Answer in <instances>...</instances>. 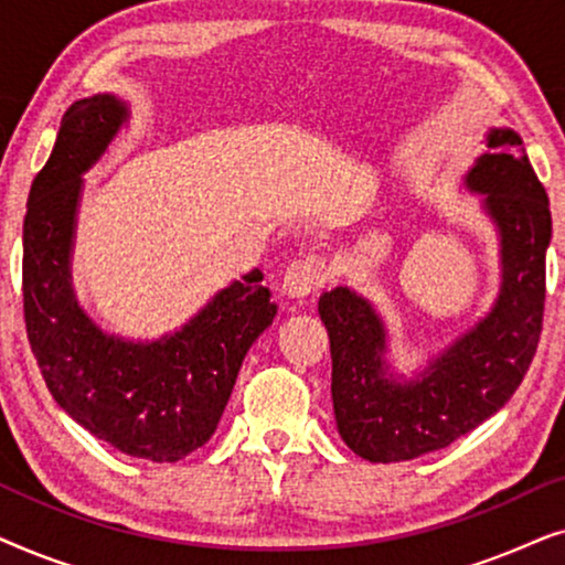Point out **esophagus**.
Listing matches in <instances>:
<instances>
[{
	"label": "esophagus",
	"instance_id": "obj_1",
	"mask_svg": "<svg viewBox=\"0 0 565 565\" xmlns=\"http://www.w3.org/2000/svg\"><path fill=\"white\" fill-rule=\"evenodd\" d=\"M327 282V269L319 257H300L290 262L282 277V292L290 298H303Z\"/></svg>",
	"mask_w": 565,
	"mask_h": 565
}]
</instances>
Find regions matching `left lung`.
I'll return each mask as SVG.
<instances>
[{
    "label": "left lung",
    "instance_id": "obj_1",
    "mask_svg": "<svg viewBox=\"0 0 565 565\" xmlns=\"http://www.w3.org/2000/svg\"><path fill=\"white\" fill-rule=\"evenodd\" d=\"M466 184L483 192L499 228L501 292L491 313L431 360L419 381L385 375V329L365 298L334 288L319 300L339 435L365 460H414L468 435L514 396L537 352L553 221L522 138L509 128L491 130L489 151Z\"/></svg>",
    "mask_w": 565,
    "mask_h": 565
}]
</instances>
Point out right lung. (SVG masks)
<instances>
[{"instance_id": "add662e5", "label": "right lung", "mask_w": 565, "mask_h": 565, "mask_svg": "<svg viewBox=\"0 0 565 565\" xmlns=\"http://www.w3.org/2000/svg\"><path fill=\"white\" fill-rule=\"evenodd\" d=\"M126 120V105L113 95L76 99L61 118L56 146L28 198L22 311L43 381L72 419L115 450L174 462L211 439L244 354L273 323L277 306L254 269L182 331L151 344L103 334L76 306L68 254L82 174Z\"/></svg>"}]
</instances>
